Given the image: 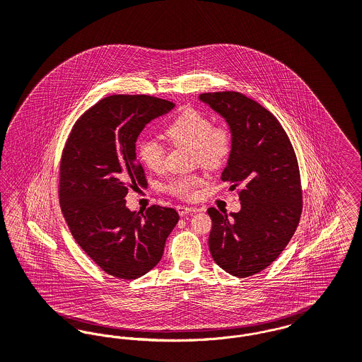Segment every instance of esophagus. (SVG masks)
Instances as JSON below:
<instances>
[{
  "label": "esophagus",
  "mask_w": 362,
  "mask_h": 362,
  "mask_svg": "<svg viewBox=\"0 0 362 362\" xmlns=\"http://www.w3.org/2000/svg\"><path fill=\"white\" fill-rule=\"evenodd\" d=\"M176 211L180 214V216H186V214H190V213L195 212V208H190V206H176Z\"/></svg>",
  "instance_id": "1"
}]
</instances>
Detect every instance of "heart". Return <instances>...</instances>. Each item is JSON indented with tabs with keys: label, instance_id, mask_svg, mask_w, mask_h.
<instances>
[{
	"label": "heart",
	"instance_id": "1",
	"mask_svg": "<svg viewBox=\"0 0 362 362\" xmlns=\"http://www.w3.org/2000/svg\"><path fill=\"white\" fill-rule=\"evenodd\" d=\"M165 136L176 146L192 148V164L206 170H218L230 158L234 148V135L227 124H212V119L194 107L180 112L165 128ZM138 157L150 170H161L165 164V148L156 139L146 138L138 145ZM204 182L198 173L185 175L170 180L167 190L192 198L194 190Z\"/></svg>",
	"mask_w": 362,
	"mask_h": 362
}]
</instances>
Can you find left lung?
Here are the masks:
<instances>
[{
	"instance_id": "8db88e82",
	"label": "left lung",
	"mask_w": 362,
	"mask_h": 362,
	"mask_svg": "<svg viewBox=\"0 0 362 362\" xmlns=\"http://www.w3.org/2000/svg\"><path fill=\"white\" fill-rule=\"evenodd\" d=\"M230 126L234 148L221 180L240 187V211L209 208V250L230 275L247 277L269 267L297 230L302 190L297 156L276 117L236 91L199 94Z\"/></svg>"
}]
</instances>
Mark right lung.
I'll use <instances>...</instances> for the list:
<instances>
[{
  "label": "right lung",
  "instance_id": "add662e5",
  "mask_svg": "<svg viewBox=\"0 0 362 362\" xmlns=\"http://www.w3.org/2000/svg\"><path fill=\"white\" fill-rule=\"evenodd\" d=\"M173 103L150 95H109L72 128L60 164V205L69 231L103 271L136 279L153 269L179 221L172 208L126 206L128 189L146 187L135 144L145 126Z\"/></svg>",
  "mask_w": 362,
  "mask_h": 362
}]
</instances>
